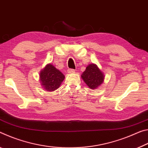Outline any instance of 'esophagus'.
I'll return each instance as SVG.
<instances>
[{
    "label": "esophagus",
    "mask_w": 148,
    "mask_h": 148,
    "mask_svg": "<svg viewBox=\"0 0 148 148\" xmlns=\"http://www.w3.org/2000/svg\"><path fill=\"white\" fill-rule=\"evenodd\" d=\"M67 72H68L69 73H75V70L73 69H69L67 70Z\"/></svg>",
    "instance_id": "1"
}]
</instances>
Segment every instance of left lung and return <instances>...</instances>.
<instances>
[{
    "label": "left lung",
    "mask_w": 148,
    "mask_h": 148,
    "mask_svg": "<svg viewBox=\"0 0 148 148\" xmlns=\"http://www.w3.org/2000/svg\"><path fill=\"white\" fill-rule=\"evenodd\" d=\"M82 79L91 89H95L103 83L104 76L96 64H92L86 67L81 75Z\"/></svg>",
    "instance_id": "obj_1"
}]
</instances>
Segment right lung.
I'll return each instance as SVG.
<instances>
[{"label":"right lung","mask_w":148,"mask_h":148,"mask_svg":"<svg viewBox=\"0 0 148 148\" xmlns=\"http://www.w3.org/2000/svg\"><path fill=\"white\" fill-rule=\"evenodd\" d=\"M64 79V75L52 64H48L40 73L41 84L48 92L54 91L59 88Z\"/></svg>","instance_id":"1"}]
</instances>
